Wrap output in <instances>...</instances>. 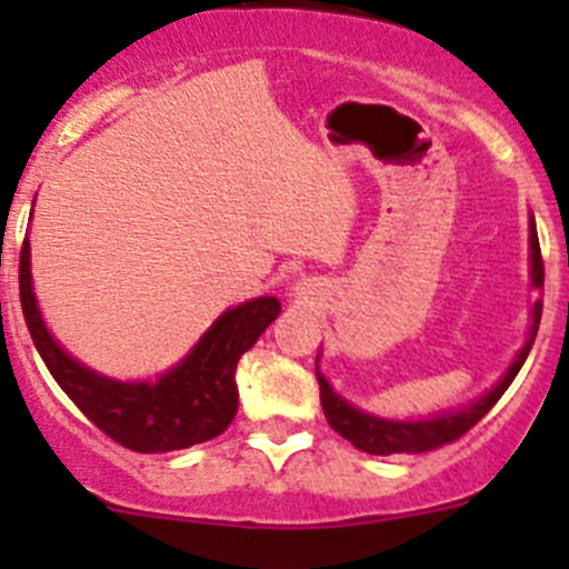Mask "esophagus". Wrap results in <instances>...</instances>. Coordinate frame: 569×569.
<instances>
[{"label":"esophagus","instance_id":"esophagus-1","mask_svg":"<svg viewBox=\"0 0 569 569\" xmlns=\"http://www.w3.org/2000/svg\"><path fill=\"white\" fill-rule=\"evenodd\" d=\"M295 295H297V297H308V295H313V289H311V280H306V278H302L300 283L295 286Z\"/></svg>","mask_w":569,"mask_h":569}]
</instances>
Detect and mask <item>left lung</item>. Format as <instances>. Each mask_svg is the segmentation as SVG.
<instances>
[{
	"label": "left lung",
	"mask_w": 569,
	"mask_h": 569,
	"mask_svg": "<svg viewBox=\"0 0 569 569\" xmlns=\"http://www.w3.org/2000/svg\"><path fill=\"white\" fill-rule=\"evenodd\" d=\"M531 237V283L537 289H542L545 283V267H542V256H539V239H537V226H529ZM539 317H542V300L533 302L531 308V327H529V338L520 347L518 358L512 360V366L507 369V375L496 382L485 396H479L470 405L460 407V410L451 412H440V416L432 418H418V421H396V418H380L375 412H366L360 407L349 405L347 399H341L336 391H332L330 382L325 380V375L319 371V360H317V380H319V393H321V407H325L327 423L336 429L341 438H347L355 449L366 451V455H421V451H432L438 446L451 443V440L462 438L470 427L481 421L487 412L492 410L498 399H501L503 391L512 386V380L518 377L520 366L526 363L529 358L533 338H537L539 330Z\"/></svg>",
	"instance_id": "left-lung-1"
}]
</instances>
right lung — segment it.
Masks as SVG:
<instances>
[{
  "label": "right lung",
  "mask_w": 569,
  "mask_h": 569,
  "mask_svg": "<svg viewBox=\"0 0 569 569\" xmlns=\"http://www.w3.org/2000/svg\"><path fill=\"white\" fill-rule=\"evenodd\" d=\"M19 289L30 336L57 386L114 443L140 455L189 449L226 432L239 407L233 377L239 358L280 313L274 297H256L228 308L187 358L157 382H120L79 363L54 341L32 291L30 239L21 248Z\"/></svg>",
  "instance_id": "add662e5"
}]
</instances>
